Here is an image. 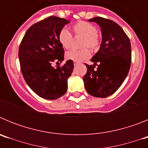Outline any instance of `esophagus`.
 Returning <instances> with one entry per match:
<instances>
[{
	"label": "esophagus",
	"mask_w": 148,
	"mask_h": 148,
	"mask_svg": "<svg viewBox=\"0 0 148 148\" xmlns=\"http://www.w3.org/2000/svg\"><path fill=\"white\" fill-rule=\"evenodd\" d=\"M73 64H74V66H75V65L78 64V62H77V61H73Z\"/></svg>",
	"instance_id": "1"
}]
</instances>
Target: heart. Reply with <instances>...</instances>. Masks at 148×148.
Listing matches in <instances>:
<instances>
[{"mask_svg":"<svg viewBox=\"0 0 148 148\" xmlns=\"http://www.w3.org/2000/svg\"><path fill=\"white\" fill-rule=\"evenodd\" d=\"M72 29L75 36L83 37L81 46L82 47H89L92 51L97 50L100 47L101 40L97 34V29L92 24L88 22L80 21L75 23L72 27ZM73 36L66 29L63 28L58 33V41L63 48L69 49L71 47ZM90 52L87 48L80 50H70L66 53V59L73 61H82L90 58Z\"/></svg>","mask_w":148,"mask_h":148,"instance_id":"1","label":"heart"}]
</instances>
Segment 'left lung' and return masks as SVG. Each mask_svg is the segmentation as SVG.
Segmentation results:
<instances>
[{"mask_svg":"<svg viewBox=\"0 0 148 148\" xmlns=\"http://www.w3.org/2000/svg\"><path fill=\"white\" fill-rule=\"evenodd\" d=\"M89 21L100 26L102 40L91 59L94 64H84L87 71L84 83L90 95L106 98L119 88L127 75L131 64V45L127 35L116 22L101 17Z\"/></svg>","mask_w":148,"mask_h":148,"instance_id":"8db88e82","label":"left lung"}]
</instances>
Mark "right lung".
<instances>
[{"label":"right lung","instance_id":"right-lung-1","mask_svg":"<svg viewBox=\"0 0 148 148\" xmlns=\"http://www.w3.org/2000/svg\"><path fill=\"white\" fill-rule=\"evenodd\" d=\"M68 23L64 18L48 17L28 29L19 47L18 57L24 80L43 99H58L67 90L73 61L68 60L56 68L52 64L64 61V50L58 41V33Z\"/></svg>","mask_w":148,"mask_h":148}]
</instances>
